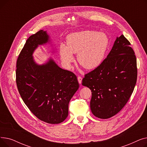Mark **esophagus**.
Returning <instances> with one entry per match:
<instances>
[{
  "mask_svg": "<svg viewBox=\"0 0 147 147\" xmlns=\"http://www.w3.org/2000/svg\"><path fill=\"white\" fill-rule=\"evenodd\" d=\"M78 80L79 83V84H81V83H82V77H80V76H78Z\"/></svg>",
  "mask_w": 147,
  "mask_h": 147,
  "instance_id": "obj_1",
  "label": "esophagus"
}]
</instances>
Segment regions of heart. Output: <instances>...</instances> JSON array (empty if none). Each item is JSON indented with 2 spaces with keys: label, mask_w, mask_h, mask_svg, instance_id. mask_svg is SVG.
Returning <instances> with one entry per match:
<instances>
[{
  "label": "heart",
  "mask_w": 147,
  "mask_h": 147,
  "mask_svg": "<svg viewBox=\"0 0 147 147\" xmlns=\"http://www.w3.org/2000/svg\"><path fill=\"white\" fill-rule=\"evenodd\" d=\"M109 45V38L104 33L94 30L73 33L67 37L66 45L60 46L61 59L66 67L70 68L74 61L73 54L78 53L79 64L87 69H93L103 63Z\"/></svg>",
  "instance_id": "obj_1"
}]
</instances>
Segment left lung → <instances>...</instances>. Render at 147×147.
I'll return each instance as SVG.
<instances>
[{
    "instance_id": "left-lung-1",
    "label": "left lung",
    "mask_w": 147,
    "mask_h": 147,
    "mask_svg": "<svg viewBox=\"0 0 147 147\" xmlns=\"http://www.w3.org/2000/svg\"><path fill=\"white\" fill-rule=\"evenodd\" d=\"M130 43L121 34L103 63L84 75L82 85L92 92L90 110L106 119L117 114L127 102L137 80L136 58Z\"/></svg>"
}]
</instances>
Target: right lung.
Returning a JSON list of instances; mask_svg holds the SVG:
<instances>
[{"label": "right lung", "mask_w": 147, "mask_h": 147, "mask_svg": "<svg viewBox=\"0 0 147 147\" xmlns=\"http://www.w3.org/2000/svg\"><path fill=\"white\" fill-rule=\"evenodd\" d=\"M49 42L43 30L29 37L17 59L16 83L23 101L36 117L58 124L67 117L69 102L79 84L73 73L62 69L52 58L42 65L34 61L35 49Z\"/></svg>", "instance_id": "1"}]
</instances>
